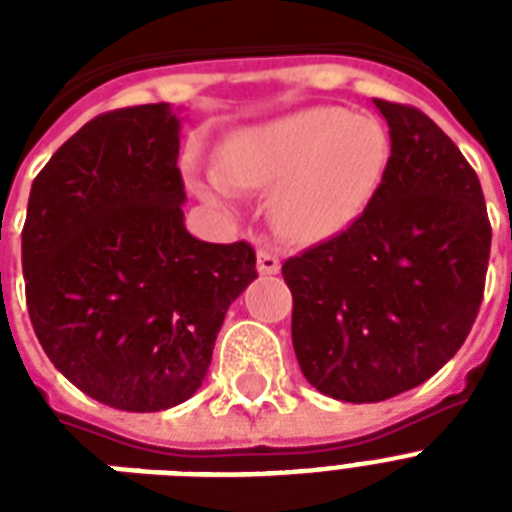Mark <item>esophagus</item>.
<instances>
[{"label": "esophagus", "instance_id": "esophagus-1", "mask_svg": "<svg viewBox=\"0 0 512 512\" xmlns=\"http://www.w3.org/2000/svg\"><path fill=\"white\" fill-rule=\"evenodd\" d=\"M281 271V260L268 249H257V273L260 276H273Z\"/></svg>", "mask_w": 512, "mask_h": 512}]
</instances>
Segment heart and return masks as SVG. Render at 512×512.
I'll use <instances>...</instances> for the list:
<instances>
[{
  "instance_id": "1",
  "label": "heart",
  "mask_w": 512,
  "mask_h": 512,
  "mask_svg": "<svg viewBox=\"0 0 512 512\" xmlns=\"http://www.w3.org/2000/svg\"><path fill=\"white\" fill-rule=\"evenodd\" d=\"M215 162L217 170L191 175L201 199L231 207L236 191L271 188L276 233L316 244L345 231L372 199L388 164V138L374 119L313 106L231 132Z\"/></svg>"
}]
</instances>
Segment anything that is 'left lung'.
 I'll list each match as a JSON object with an SVG mask.
<instances>
[{"label":"left lung","instance_id":"left-lung-1","mask_svg":"<svg viewBox=\"0 0 512 512\" xmlns=\"http://www.w3.org/2000/svg\"><path fill=\"white\" fill-rule=\"evenodd\" d=\"M390 156L366 209L281 273L305 380L374 404L430 380L484 300L492 225L478 175L430 116L374 98Z\"/></svg>","mask_w":512,"mask_h":512}]
</instances>
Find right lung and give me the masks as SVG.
Instances as JSON below:
<instances>
[{"instance_id": "add662e5", "label": "right lung", "mask_w": 512, "mask_h": 512, "mask_svg": "<svg viewBox=\"0 0 512 512\" xmlns=\"http://www.w3.org/2000/svg\"><path fill=\"white\" fill-rule=\"evenodd\" d=\"M170 103L95 116L28 196V316L63 377L100 404L162 412L207 377L231 303L257 279L247 241L185 231Z\"/></svg>"}]
</instances>
